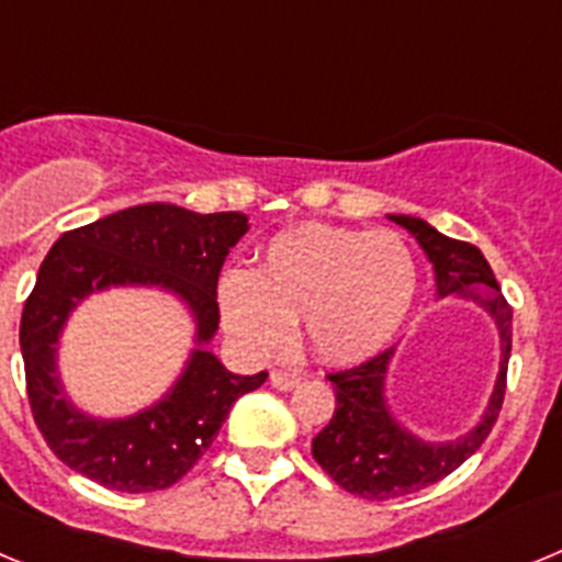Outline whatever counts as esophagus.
<instances>
[{
    "label": "esophagus",
    "instance_id": "34e87169",
    "mask_svg": "<svg viewBox=\"0 0 562 562\" xmlns=\"http://www.w3.org/2000/svg\"><path fill=\"white\" fill-rule=\"evenodd\" d=\"M270 382L276 385L278 391H292L301 385V374H292V371H284V369H276L270 374Z\"/></svg>",
    "mask_w": 562,
    "mask_h": 562
}]
</instances>
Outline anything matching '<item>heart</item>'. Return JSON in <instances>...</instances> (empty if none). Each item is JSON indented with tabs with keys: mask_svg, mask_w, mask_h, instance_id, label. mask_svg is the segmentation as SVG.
Segmentation results:
<instances>
[{
	"mask_svg": "<svg viewBox=\"0 0 562 562\" xmlns=\"http://www.w3.org/2000/svg\"><path fill=\"white\" fill-rule=\"evenodd\" d=\"M416 295L411 247L389 231H342L306 225L270 241L252 270L220 281L225 326L258 355L281 351L292 321L321 360L360 362L396 335Z\"/></svg>",
	"mask_w": 562,
	"mask_h": 562,
	"instance_id": "obj_1",
	"label": "heart"
}]
</instances>
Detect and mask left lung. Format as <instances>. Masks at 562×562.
Returning a JSON list of instances; mask_svg holds the SVG:
<instances>
[{
	"mask_svg": "<svg viewBox=\"0 0 562 562\" xmlns=\"http://www.w3.org/2000/svg\"><path fill=\"white\" fill-rule=\"evenodd\" d=\"M396 225L414 233L436 270L439 295H464L495 317L501 331V374L484 419L473 434L448 445H425L400 428L389 414L382 382L394 349L369 357L360 366L331 371L337 408L329 425L312 439V456L346 493L369 501H391L419 493L459 470L484 445L498 422L506 394V366L513 351V306L486 265L484 252L470 241L441 236L428 222L414 216H391Z\"/></svg>",
	"mask_w": 562,
	"mask_h": 562,
	"instance_id": "obj_1",
	"label": "left lung"
}]
</instances>
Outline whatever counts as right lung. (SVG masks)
<instances>
[{"label": "right lung", "mask_w": 562, "mask_h": 562, "mask_svg": "<svg viewBox=\"0 0 562 562\" xmlns=\"http://www.w3.org/2000/svg\"><path fill=\"white\" fill-rule=\"evenodd\" d=\"M245 233V213L148 202L67 231L53 245L24 301L19 342L36 428L69 470L121 493L168 490L211 448L233 402L265 385L267 371L238 376L196 349L166 400L128 419L98 422L69 405L56 374L58 331L69 310L112 284L168 286L193 310L196 340H211L220 326L222 265Z\"/></svg>", "instance_id": "right-lung-1"}]
</instances>
